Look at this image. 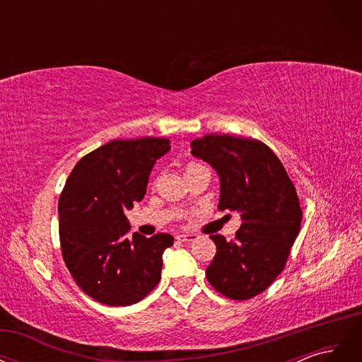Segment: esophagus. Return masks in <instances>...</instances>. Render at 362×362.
<instances>
[{
    "mask_svg": "<svg viewBox=\"0 0 362 362\" xmlns=\"http://www.w3.org/2000/svg\"><path fill=\"white\" fill-rule=\"evenodd\" d=\"M199 238L198 234H193V233H184V234H180L178 235V240L180 242H184V243H192V242H196V240Z\"/></svg>",
    "mask_w": 362,
    "mask_h": 362,
    "instance_id": "esophagus-1",
    "label": "esophagus"
}]
</instances>
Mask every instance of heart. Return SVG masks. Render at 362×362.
Listing matches in <instances>:
<instances>
[{"mask_svg": "<svg viewBox=\"0 0 362 362\" xmlns=\"http://www.w3.org/2000/svg\"><path fill=\"white\" fill-rule=\"evenodd\" d=\"M190 166H193V164H190Z\"/></svg>", "mask_w": 362, "mask_h": 362, "instance_id": "b5f03b06", "label": "heart"}]
</instances>
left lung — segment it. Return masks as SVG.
I'll list each match as a JSON object with an SVG mask.
<instances>
[{"instance_id": "8db88e82", "label": "left lung", "mask_w": 362, "mask_h": 362, "mask_svg": "<svg viewBox=\"0 0 362 362\" xmlns=\"http://www.w3.org/2000/svg\"><path fill=\"white\" fill-rule=\"evenodd\" d=\"M190 148L221 178L218 210L238 211L243 221L231 242L210 235L217 252L205 276L229 299L254 298L284 270L299 234L298 193L281 160L259 140L206 134Z\"/></svg>"}]
</instances>
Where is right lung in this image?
<instances>
[{"mask_svg": "<svg viewBox=\"0 0 362 362\" xmlns=\"http://www.w3.org/2000/svg\"><path fill=\"white\" fill-rule=\"evenodd\" d=\"M170 149L168 139L112 140L84 156L59 199L64 264L87 296L104 305L137 303L161 278L170 234H133L125 211L144 199L156 161Z\"/></svg>", "mask_w": 362, "mask_h": 362, "instance_id": "1", "label": "right lung"}]
</instances>
